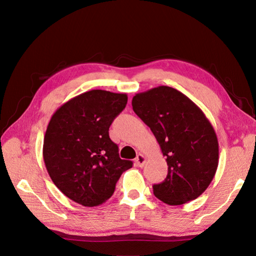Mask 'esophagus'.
I'll return each mask as SVG.
<instances>
[{"label":"esophagus","mask_w":256,"mask_h":256,"mask_svg":"<svg viewBox=\"0 0 256 256\" xmlns=\"http://www.w3.org/2000/svg\"><path fill=\"white\" fill-rule=\"evenodd\" d=\"M146 162V156H144L142 154H138L136 156V164L138 167H144Z\"/></svg>","instance_id":"34e87169"}]
</instances>
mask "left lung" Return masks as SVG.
<instances>
[{"instance_id": "8db88e82", "label": "left lung", "mask_w": 256, "mask_h": 256, "mask_svg": "<svg viewBox=\"0 0 256 256\" xmlns=\"http://www.w3.org/2000/svg\"><path fill=\"white\" fill-rule=\"evenodd\" d=\"M132 107L157 138L168 164L166 180L154 185V196L170 206L196 200L218 168V138L210 120L188 97L166 86L136 94Z\"/></svg>"}]
</instances>
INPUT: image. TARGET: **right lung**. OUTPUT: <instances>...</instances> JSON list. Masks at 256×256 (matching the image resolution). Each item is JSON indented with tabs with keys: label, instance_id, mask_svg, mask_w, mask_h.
Returning a JSON list of instances; mask_svg holds the SVG:
<instances>
[{
	"label": "right lung",
	"instance_id": "right-lung-1",
	"mask_svg": "<svg viewBox=\"0 0 256 256\" xmlns=\"http://www.w3.org/2000/svg\"><path fill=\"white\" fill-rule=\"evenodd\" d=\"M128 102L126 94L90 90L58 107L47 126L42 157L64 196L84 206L102 204L131 160L120 158L108 130Z\"/></svg>",
	"mask_w": 256,
	"mask_h": 256
}]
</instances>
